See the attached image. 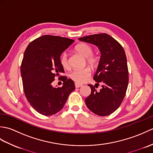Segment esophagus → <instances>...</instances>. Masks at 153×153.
Instances as JSON below:
<instances>
[{
	"label": "esophagus",
	"mask_w": 153,
	"mask_h": 153,
	"mask_svg": "<svg viewBox=\"0 0 153 153\" xmlns=\"http://www.w3.org/2000/svg\"><path fill=\"white\" fill-rule=\"evenodd\" d=\"M82 84H79V83H75V87H76V88H79V87H82Z\"/></svg>",
	"instance_id": "obj_1"
}]
</instances>
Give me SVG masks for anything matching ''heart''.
I'll return each instance as SVG.
<instances>
[{
    "label": "heart",
    "instance_id": "heart-1",
    "mask_svg": "<svg viewBox=\"0 0 153 153\" xmlns=\"http://www.w3.org/2000/svg\"><path fill=\"white\" fill-rule=\"evenodd\" d=\"M75 50L80 54L84 58H85L87 64L89 65L92 68H95L99 63V58L97 54H93V48L88 43H82L76 45ZM60 62L62 66L64 68H68L69 66L68 64V54L66 52L61 54L60 57ZM91 74V70L90 68L86 67L80 70H74L70 74L69 76L71 79L77 83H83L88 80L89 77Z\"/></svg>",
    "mask_w": 153,
    "mask_h": 153
}]
</instances>
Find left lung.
Here are the masks:
<instances>
[{"label": "left lung", "mask_w": 153, "mask_h": 153, "mask_svg": "<svg viewBox=\"0 0 153 153\" xmlns=\"http://www.w3.org/2000/svg\"><path fill=\"white\" fill-rule=\"evenodd\" d=\"M79 40L97 45L101 53L93 79L97 82L95 86L100 84L102 87L97 92L95 86L88 85L91 93L85 99L86 105L98 116L111 114L121 105L128 85L129 72L125 51L115 39L107 33L91 35L80 37Z\"/></svg>", "instance_id": "left-lung-1"}]
</instances>
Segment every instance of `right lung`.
Returning <instances> with one entry per match:
<instances>
[{
    "instance_id": "right-lung-1",
    "label": "right lung",
    "mask_w": 153,
    "mask_h": 153,
    "mask_svg": "<svg viewBox=\"0 0 153 153\" xmlns=\"http://www.w3.org/2000/svg\"><path fill=\"white\" fill-rule=\"evenodd\" d=\"M74 42L66 37L43 35L31 41L25 51L21 64L23 87L28 102L41 114L51 116L63 108L74 82L66 76L60 62L61 54ZM63 82L62 87L51 85L54 77Z\"/></svg>"
}]
</instances>
